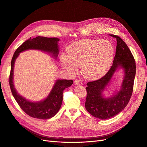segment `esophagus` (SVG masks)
I'll return each instance as SVG.
<instances>
[{
	"mask_svg": "<svg viewBox=\"0 0 147 147\" xmlns=\"http://www.w3.org/2000/svg\"><path fill=\"white\" fill-rule=\"evenodd\" d=\"M74 83L75 85H79V86H81V85L82 84V81H81L80 80H78V79H76V80L74 81Z\"/></svg>",
	"mask_w": 147,
	"mask_h": 147,
	"instance_id": "1",
	"label": "esophagus"
}]
</instances>
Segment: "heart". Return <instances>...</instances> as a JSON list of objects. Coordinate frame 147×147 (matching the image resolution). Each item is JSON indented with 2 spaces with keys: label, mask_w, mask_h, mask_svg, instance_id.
<instances>
[{
  "label": "heart",
  "mask_w": 147,
  "mask_h": 147,
  "mask_svg": "<svg viewBox=\"0 0 147 147\" xmlns=\"http://www.w3.org/2000/svg\"><path fill=\"white\" fill-rule=\"evenodd\" d=\"M68 55L61 54L60 62L69 72L81 66L85 78L96 80L103 77L112 65L115 56L113 44L108 40L82 39L75 42L67 48Z\"/></svg>",
  "instance_id": "heart-1"
}]
</instances>
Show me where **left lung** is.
<instances>
[{"mask_svg":"<svg viewBox=\"0 0 147 147\" xmlns=\"http://www.w3.org/2000/svg\"><path fill=\"white\" fill-rule=\"evenodd\" d=\"M116 39V55L113 66L103 77L87 82L85 107L87 111L95 118L106 119L113 118L127 106L132 94L136 66L134 58L124 41L116 35H110ZM118 67L123 68L125 77L121 89L111 98H105L102 92L109 84Z\"/></svg>","mask_w":147,"mask_h":147,"instance_id":"1","label":"left lung"}]
</instances>
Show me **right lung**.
<instances>
[{
	"label": "right lung",
	"mask_w": 147,
	"mask_h": 147,
	"mask_svg": "<svg viewBox=\"0 0 147 147\" xmlns=\"http://www.w3.org/2000/svg\"><path fill=\"white\" fill-rule=\"evenodd\" d=\"M57 37H45L38 36L36 38L31 37L23 42L16 50L11 61V70L9 77V84L12 95L20 108L31 117L40 119L52 118L59 111L63 101V92L67 87L73 84V80L58 79L47 97L42 101L32 102L28 101L16 92L13 84V68L15 60L20 53L29 49L39 50L48 52L57 58L59 53Z\"/></svg>",
	"instance_id": "add662e5"
}]
</instances>
